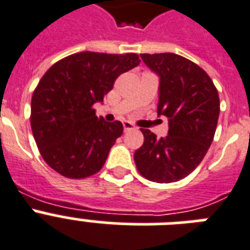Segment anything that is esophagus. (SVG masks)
<instances>
[{
  "instance_id": "1",
  "label": "esophagus",
  "mask_w": 250,
  "mask_h": 250,
  "mask_svg": "<svg viewBox=\"0 0 250 250\" xmlns=\"http://www.w3.org/2000/svg\"><path fill=\"white\" fill-rule=\"evenodd\" d=\"M123 128H125V131H131V129H135V125L129 122H123Z\"/></svg>"
}]
</instances>
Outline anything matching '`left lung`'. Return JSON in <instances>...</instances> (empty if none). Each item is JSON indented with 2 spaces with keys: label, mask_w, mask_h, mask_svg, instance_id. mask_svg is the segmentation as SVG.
<instances>
[{
  "label": "left lung",
  "mask_w": 250,
  "mask_h": 250,
  "mask_svg": "<svg viewBox=\"0 0 250 250\" xmlns=\"http://www.w3.org/2000/svg\"><path fill=\"white\" fill-rule=\"evenodd\" d=\"M160 78L158 115L168 118L167 137L141 128L143 146L135 151L137 171L159 184L180 181L198 167L214 137L220 97L210 77L180 55L141 54Z\"/></svg>",
  "instance_id": "left-lung-1"
}]
</instances>
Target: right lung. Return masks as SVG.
<instances>
[{
    "instance_id": "obj_1",
    "label": "right lung",
    "mask_w": 250,
    "mask_h": 250,
    "mask_svg": "<svg viewBox=\"0 0 250 250\" xmlns=\"http://www.w3.org/2000/svg\"><path fill=\"white\" fill-rule=\"evenodd\" d=\"M139 64L137 54L83 51L44 73L32 96L30 125L41 155L54 171L76 180L103 168L123 125L97 118L93 105L104 100L122 73Z\"/></svg>"
}]
</instances>
